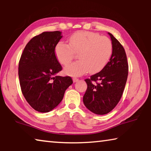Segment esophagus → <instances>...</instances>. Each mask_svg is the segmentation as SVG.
Listing matches in <instances>:
<instances>
[{
    "mask_svg": "<svg viewBox=\"0 0 151 151\" xmlns=\"http://www.w3.org/2000/svg\"><path fill=\"white\" fill-rule=\"evenodd\" d=\"M73 80L74 83H76V82L78 81V78H76V77H73Z\"/></svg>",
    "mask_w": 151,
    "mask_h": 151,
    "instance_id": "obj_1",
    "label": "esophagus"
}]
</instances>
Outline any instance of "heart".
Instances as JSON below:
<instances>
[{"label": "heart", "instance_id": "1", "mask_svg": "<svg viewBox=\"0 0 151 151\" xmlns=\"http://www.w3.org/2000/svg\"><path fill=\"white\" fill-rule=\"evenodd\" d=\"M55 55L63 65H67L78 53V60L66 66L65 73L70 76H81L88 72L96 73L106 66L112 55V44L106 37L93 32L78 31L69 37L68 45L59 42Z\"/></svg>", "mask_w": 151, "mask_h": 151}]
</instances>
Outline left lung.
I'll list each match as a JSON object with an SVG mask.
<instances>
[{"label": "left lung", "instance_id": "obj_1", "mask_svg": "<svg viewBox=\"0 0 151 151\" xmlns=\"http://www.w3.org/2000/svg\"><path fill=\"white\" fill-rule=\"evenodd\" d=\"M109 35L112 44L110 60L101 71L85 80L87 89L83 103L89 111L101 115L109 113L119 103L129 73L124 48L111 33Z\"/></svg>", "mask_w": 151, "mask_h": 151}]
</instances>
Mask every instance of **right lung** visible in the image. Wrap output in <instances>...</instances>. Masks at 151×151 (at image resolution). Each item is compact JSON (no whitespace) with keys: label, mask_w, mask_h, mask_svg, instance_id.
Masks as SVG:
<instances>
[{"label":"right lung","mask_w":151,"mask_h":151,"mask_svg":"<svg viewBox=\"0 0 151 151\" xmlns=\"http://www.w3.org/2000/svg\"><path fill=\"white\" fill-rule=\"evenodd\" d=\"M61 32H44L35 36L24 48L19 64L22 93L32 109L48 112L58 106L73 84L70 76H56L62 66L55 55Z\"/></svg>","instance_id":"right-lung-1"}]
</instances>
